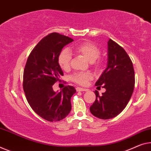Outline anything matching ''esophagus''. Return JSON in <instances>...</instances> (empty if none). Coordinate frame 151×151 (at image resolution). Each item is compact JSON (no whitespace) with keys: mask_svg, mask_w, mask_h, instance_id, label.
<instances>
[{"mask_svg":"<svg viewBox=\"0 0 151 151\" xmlns=\"http://www.w3.org/2000/svg\"><path fill=\"white\" fill-rule=\"evenodd\" d=\"M76 91L77 92H80V91H87V89L86 88H80V87H77L76 88Z\"/></svg>","mask_w":151,"mask_h":151,"instance_id":"1","label":"esophagus"}]
</instances>
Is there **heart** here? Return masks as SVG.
<instances>
[{"instance_id": "obj_1", "label": "heart", "mask_w": 151, "mask_h": 151, "mask_svg": "<svg viewBox=\"0 0 151 151\" xmlns=\"http://www.w3.org/2000/svg\"><path fill=\"white\" fill-rule=\"evenodd\" d=\"M75 52L82 55L88 61L91 63L92 65L95 69H100L103 65V60L99 58L101 50L95 44L86 42L76 46L73 49ZM71 52L67 49H63L59 53L58 57V63L63 70L68 71L70 68L71 62ZM92 78L90 73H76L71 76V80L73 82L80 85H86L89 80Z\"/></svg>"}]
</instances>
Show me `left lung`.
Here are the masks:
<instances>
[{"instance_id":"1","label":"left lung","mask_w":151,"mask_h":151,"mask_svg":"<svg viewBox=\"0 0 151 151\" xmlns=\"http://www.w3.org/2000/svg\"><path fill=\"white\" fill-rule=\"evenodd\" d=\"M135 75L132 60L124 48L115 41L108 42L107 68L95 86L106 92L100 96L95 90L96 99L90 111L95 117L109 119L124 109L134 91Z\"/></svg>"}]
</instances>
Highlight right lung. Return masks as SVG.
<instances>
[{
    "mask_svg": "<svg viewBox=\"0 0 151 151\" xmlns=\"http://www.w3.org/2000/svg\"><path fill=\"white\" fill-rule=\"evenodd\" d=\"M73 41L56 32L48 34L33 48L25 64L23 76L25 97L34 112L46 121L62 120L71 109L75 88L66 86L61 92H55L52 86L63 76L58 63L59 53Z\"/></svg>",
    "mask_w": 151,
    "mask_h": 151,
    "instance_id": "right-lung-1",
    "label": "right lung"
}]
</instances>
